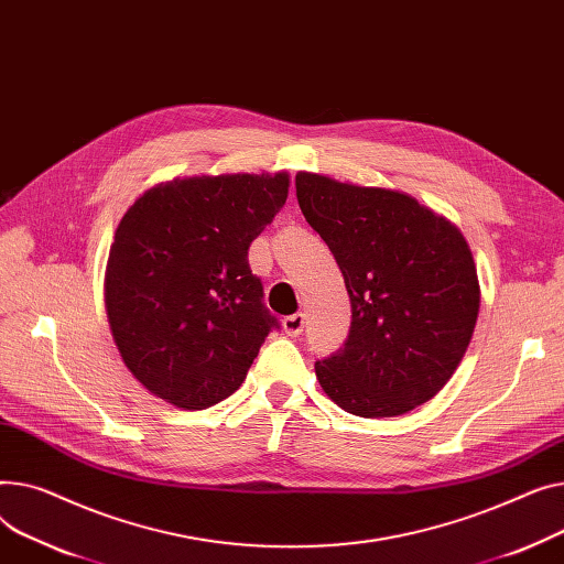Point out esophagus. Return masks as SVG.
I'll list each match as a JSON object with an SVG mask.
<instances>
[{"instance_id":"obj_1","label":"esophagus","mask_w":564,"mask_h":564,"mask_svg":"<svg viewBox=\"0 0 564 564\" xmlns=\"http://www.w3.org/2000/svg\"><path fill=\"white\" fill-rule=\"evenodd\" d=\"M282 327H284V333L289 335V337H297L303 333V327H305V314H291V316H284L282 318Z\"/></svg>"}]
</instances>
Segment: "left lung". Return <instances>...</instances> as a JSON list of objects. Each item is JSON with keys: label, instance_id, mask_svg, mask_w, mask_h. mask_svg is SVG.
Returning <instances> with one entry per match:
<instances>
[{"label": "left lung", "instance_id": "8db88e82", "mask_svg": "<svg viewBox=\"0 0 564 564\" xmlns=\"http://www.w3.org/2000/svg\"><path fill=\"white\" fill-rule=\"evenodd\" d=\"M295 195L335 254L352 310L344 348L316 361L323 391L364 419L427 403L465 357L480 307L462 231L389 188L297 173Z\"/></svg>", "mask_w": 564, "mask_h": 564}]
</instances>
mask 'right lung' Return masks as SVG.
Instances as JSON below:
<instances>
[{
	"label": "right lung",
	"instance_id": "1",
	"mask_svg": "<svg viewBox=\"0 0 564 564\" xmlns=\"http://www.w3.org/2000/svg\"><path fill=\"white\" fill-rule=\"evenodd\" d=\"M289 195V175H203L148 188L111 243L105 303L124 367L184 410L235 393L278 318L248 248Z\"/></svg>",
	"mask_w": 564,
	"mask_h": 564
}]
</instances>
